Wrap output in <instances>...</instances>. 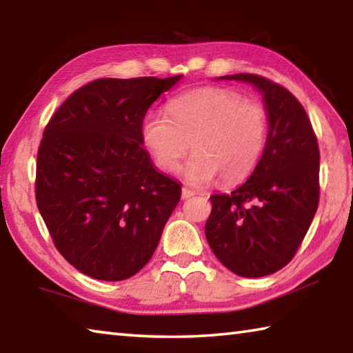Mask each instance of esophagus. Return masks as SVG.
<instances>
[{
	"label": "esophagus",
	"mask_w": 353,
	"mask_h": 353,
	"mask_svg": "<svg viewBox=\"0 0 353 353\" xmlns=\"http://www.w3.org/2000/svg\"><path fill=\"white\" fill-rule=\"evenodd\" d=\"M194 194H196V191L190 190V188H187V187H183V188H182V199H188V197L194 196Z\"/></svg>",
	"instance_id": "obj_1"
}]
</instances>
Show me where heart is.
I'll use <instances>...</instances> for the list:
<instances>
[{
	"label": "heart",
	"instance_id": "b5f03b06",
	"mask_svg": "<svg viewBox=\"0 0 353 353\" xmlns=\"http://www.w3.org/2000/svg\"><path fill=\"white\" fill-rule=\"evenodd\" d=\"M268 112L225 88H199L168 103V115L151 111L142 123V142L157 168L176 172L191 143L194 156L185 166L191 183L219 179L234 185L252 174L264 154Z\"/></svg>",
	"mask_w": 353,
	"mask_h": 353
}]
</instances>
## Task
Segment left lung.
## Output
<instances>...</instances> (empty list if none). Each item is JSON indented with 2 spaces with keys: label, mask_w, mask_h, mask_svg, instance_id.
Segmentation results:
<instances>
[{
  "label": "left lung",
  "mask_w": 353,
  "mask_h": 353,
  "mask_svg": "<svg viewBox=\"0 0 353 353\" xmlns=\"http://www.w3.org/2000/svg\"><path fill=\"white\" fill-rule=\"evenodd\" d=\"M223 80L252 83L264 95L267 145L245 183L210 197L205 236L228 270L261 278L296 254L319 202V148L310 119L298 99L265 77L236 74Z\"/></svg>",
  "instance_id": "left-lung-1"
}]
</instances>
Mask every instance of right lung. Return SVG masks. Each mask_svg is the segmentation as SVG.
Segmentation results:
<instances>
[{
	"label": "right lung",
	"mask_w": 353,
	"mask_h": 353,
	"mask_svg": "<svg viewBox=\"0 0 353 353\" xmlns=\"http://www.w3.org/2000/svg\"><path fill=\"white\" fill-rule=\"evenodd\" d=\"M181 79L94 80L44 128L37 207L55 248L88 276L123 281L142 270L181 201V183L142 146L146 111Z\"/></svg>",
	"instance_id": "right-lung-1"
}]
</instances>
